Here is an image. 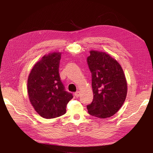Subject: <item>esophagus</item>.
I'll list each match as a JSON object with an SVG mask.
<instances>
[{"instance_id":"1","label":"esophagus","mask_w":153,"mask_h":153,"mask_svg":"<svg viewBox=\"0 0 153 153\" xmlns=\"http://www.w3.org/2000/svg\"><path fill=\"white\" fill-rule=\"evenodd\" d=\"M79 95H80V92L79 91H76V92L74 94V95H75V97H79Z\"/></svg>"}]
</instances>
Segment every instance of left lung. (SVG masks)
<instances>
[{
    "label": "left lung",
    "mask_w": 153,
    "mask_h": 153,
    "mask_svg": "<svg viewBox=\"0 0 153 153\" xmlns=\"http://www.w3.org/2000/svg\"><path fill=\"white\" fill-rule=\"evenodd\" d=\"M87 63L91 74L94 99L87 105L90 115L104 119L115 115L124 104L127 82L120 64L103 52L90 51Z\"/></svg>",
    "instance_id": "8db88e82"
}]
</instances>
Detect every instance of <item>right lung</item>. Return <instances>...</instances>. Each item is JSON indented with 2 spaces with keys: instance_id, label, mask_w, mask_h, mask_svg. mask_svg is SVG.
<instances>
[{
  "instance_id": "1",
  "label": "right lung",
  "mask_w": 153,
  "mask_h": 153,
  "mask_svg": "<svg viewBox=\"0 0 153 153\" xmlns=\"http://www.w3.org/2000/svg\"><path fill=\"white\" fill-rule=\"evenodd\" d=\"M61 53L44 56L30 71L27 93L34 110L45 119H53L66 113L72 94L65 90L59 74Z\"/></svg>"
}]
</instances>
